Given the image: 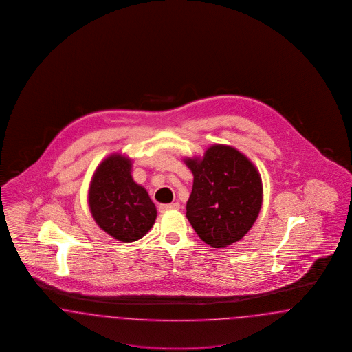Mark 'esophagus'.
<instances>
[{"label": "esophagus", "instance_id": "esophagus-1", "mask_svg": "<svg viewBox=\"0 0 352 352\" xmlns=\"http://www.w3.org/2000/svg\"><path fill=\"white\" fill-rule=\"evenodd\" d=\"M160 212L171 211V210H179L181 206L179 203H171V204H161L160 207Z\"/></svg>", "mask_w": 352, "mask_h": 352}]
</instances>
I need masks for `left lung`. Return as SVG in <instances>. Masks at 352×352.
Listing matches in <instances>:
<instances>
[{
  "instance_id": "1",
  "label": "left lung",
  "mask_w": 352,
  "mask_h": 352,
  "mask_svg": "<svg viewBox=\"0 0 352 352\" xmlns=\"http://www.w3.org/2000/svg\"><path fill=\"white\" fill-rule=\"evenodd\" d=\"M194 175L186 217L201 241L226 248L248 234L262 208V178L239 149L213 144L203 157H186Z\"/></svg>"
}]
</instances>
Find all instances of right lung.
Instances as JSON below:
<instances>
[{
  "label": "right lung",
  "mask_w": 352,
  "mask_h": 352,
  "mask_svg": "<svg viewBox=\"0 0 352 352\" xmlns=\"http://www.w3.org/2000/svg\"><path fill=\"white\" fill-rule=\"evenodd\" d=\"M131 173L129 157L107 155L94 171L87 191L94 221L109 236L126 243L142 239L157 217L155 203Z\"/></svg>",
  "instance_id": "1"
}]
</instances>
